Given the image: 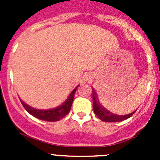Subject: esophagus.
Masks as SVG:
<instances>
[{
	"mask_svg": "<svg viewBox=\"0 0 160 160\" xmlns=\"http://www.w3.org/2000/svg\"><path fill=\"white\" fill-rule=\"evenodd\" d=\"M88 79H90V78H88ZM87 80H88V79H87Z\"/></svg>",
	"mask_w": 160,
	"mask_h": 160,
	"instance_id": "obj_1",
	"label": "esophagus"
}]
</instances>
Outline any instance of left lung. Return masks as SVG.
<instances>
[{
  "mask_svg": "<svg viewBox=\"0 0 160 160\" xmlns=\"http://www.w3.org/2000/svg\"><path fill=\"white\" fill-rule=\"evenodd\" d=\"M92 94H93V111H94L95 114H96L101 121H104V122H122V121L128 119V118L131 117V116L133 115V114H135V111H136V110H135L132 113H131V114H126V115H118V114H112L111 111L106 110V109L100 104L98 97H97V93L96 92L94 91V90H93Z\"/></svg>",
  "mask_w": 160,
  "mask_h": 160,
  "instance_id": "8db88e82",
  "label": "left lung"
}]
</instances>
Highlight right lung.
I'll return each mask as SVG.
<instances>
[{
    "instance_id": "1",
    "label": "right lung",
    "mask_w": 160,
    "mask_h": 160,
    "mask_svg": "<svg viewBox=\"0 0 160 160\" xmlns=\"http://www.w3.org/2000/svg\"><path fill=\"white\" fill-rule=\"evenodd\" d=\"M78 86L71 92L70 94L69 95V97L63 104L59 105V107L55 108L52 109H49V110L35 109L25 104L22 100H21V102H22V105L25 108V110L28 111L30 114H32L34 117L37 118L38 119L42 121H47V122H57V121H59L62 118L65 117L70 112L72 101H73L74 93L77 91Z\"/></svg>"
}]
</instances>
